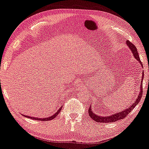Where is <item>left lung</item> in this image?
I'll return each mask as SVG.
<instances>
[{
  "label": "left lung",
  "instance_id": "1",
  "mask_svg": "<svg viewBox=\"0 0 149 149\" xmlns=\"http://www.w3.org/2000/svg\"><path fill=\"white\" fill-rule=\"evenodd\" d=\"M126 44L127 45L129 48H130V49L131 50V52H132L133 55H134L135 58L139 62L140 64L141 65V66L142 67V68H143V65H142L141 61H140L139 55H138V51H137V48L136 47V46L129 41H126ZM143 73L144 71H142V79H141V82H140V93L139 94H138V97H137V98L136 99V100H135L134 104H132V106H130V107H128V108H125L123 110L120 111L119 112H116V113H114V114H111L110 115H106V116H101V115H98L95 114V112H93V108L91 105L90 108H88L89 116H90L93 120H95V121L99 122V123H106L117 121L118 120L123 119V118L126 117L129 113H130L131 111H132L133 109L136 106V105H138V103L140 102V100H141V97L142 96V81H143V78H144Z\"/></svg>",
  "mask_w": 149,
  "mask_h": 149
}]
</instances>
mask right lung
<instances>
[{"label": "right lung", "mask_w": 149, "mask_h": 149, "mask_svg": "<svg viewBox=\"0 0 149 149\" xmlns=\"http://www.w3.org/2000/svg\"><path fill=\"white\" fill-rule=\"evenodd\" d=\"M62 107L61 106V108H59V110L56 113H54V114L52 115V116H49L48 117H45V118H37V117H34V116H26V115H24L25 117H27L29 118H32L33 120H42V121H47V120H50L54 119V118L57 116V115H58V113H60V111H61V109H62ZM23 115V114H22Z\"/></svg>", "instance_id": "1"}]
</instances>
